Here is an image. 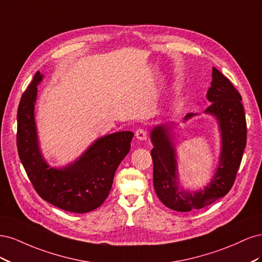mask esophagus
<instances>
[{
  "mask_svg": "<svg viewBox=\"0 0 262 262\" xmlns=\"http://www.w3.org/2000/svg\"><path fill=\"white\" fill-rule=\"evenodd\" d=\"M136 138L140 141H145L147 136H146V132L143 129H139L136 131Z\"/></svg>",
  "mask_w": 262,
  "mask_h": 262,
  "instance_id": "1",
  "label": "esophagus"
}]
</instances>
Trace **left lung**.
Wrapping results in <instances>:
<instances>
[{"instance_id":"obj_1","label":"left lung","mask_w":262,"mask_h":262,"mask_svg":"<svg viewBox=\"0 0 262 262\" xmlns=\"http://www.w3.org/2000/svg\"><path fill=\"white\" fill-rule=\"evenodd\" d=\"M211 105L205 115L215 118L220 131L221 150L219 162L210 181L202 189L188 190L180 184L176 144L173 142L175 122L156 124L150 130L154 145L153 184L158 199L166 207L178 212L202 209L221 199L231 190L243 158L247 139V128L242 96L215 68L212 70V82L207 93ZM198 114H187L184 123Z\"/></svg>"}]
</instances>
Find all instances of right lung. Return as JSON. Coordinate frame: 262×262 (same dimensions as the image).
<instances>
[{
  "mask_svg": "<svg viewBox=\"0 0 262 262\" xmlns=\"http://www.w3.org/2000/svg\"><path fill=\"white\" fill-rule=\"evenodd\" d=\"M43 74L37 72L23 94L17 110V149L28 178L43 200L73 213L91 212L104 203L115 172L131 147L133 132L119 131L99 137L76 160L61 167L45 158L35 118L38 85Z\"/></svg>",
  "mask_w": 262,
  "mask_h": 262,
  "instance_id": "right-lung-1",
  "label": "right lung"
}]
</instances>
